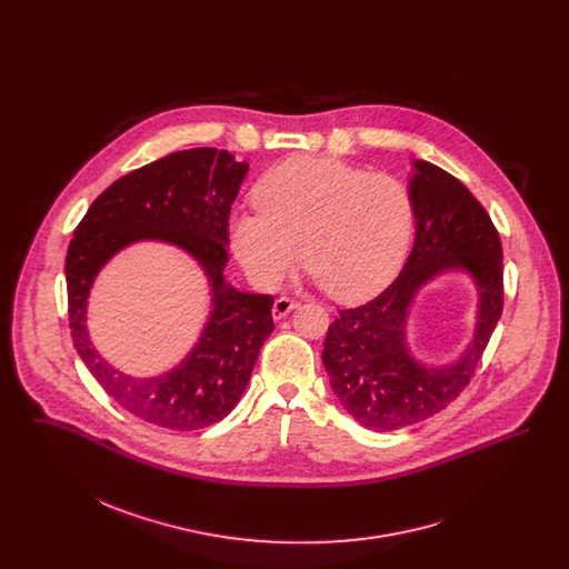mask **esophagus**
<instances>
[{"instance_id":"obj_1","label":"esophagus","mask_w":569,"mask_h":569,"mask_svg":"<svg viewBox=\"0 0 569 569\" xmlns=\"http://www.w3.org/2000/svg\"><path fill=\"white\" fill-rule=\"evenodd\" d=\"M295 307H298V302L295 298H277V300H274V305H272V318H274V320H281V318H283V316H288Z\"/></svg>"}]
</instances>
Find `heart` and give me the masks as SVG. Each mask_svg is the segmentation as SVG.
I'll list each match as a JSON object with an SVG mask.
<instances>
[{
    "instance_id": "obj_1",
    "label": "heart",
    "mask_w": 569,
    "mask_h": 569,
    "mask_svg": "<svg viewBox=\"0 0 569 569\" xmlns=\"http://www.w3.org/2000/svg\"><path fill=\"white\" fill-rule=\"evenodd\" d=\"M256 211L230 219L237 258L260 288L279 286L302 260L343 302L373 297L406 258L413 202L386 172L332 158H292L256 186Z\"/></svg>"
}]
</instances>
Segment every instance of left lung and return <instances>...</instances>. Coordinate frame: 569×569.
Here are the masks:
<instances>
[{"mask_svg": "<svg viewBox=\"0 0 569 569\" xmlns=\"http://www.w3.org/2000/svg\"><path fill=\"white\" fill-rule=\"evenodd\" d=\"M409 196L416 241L403 271L373 300L339 309L322 352L337 399L371 431H397L450 406L473 378L503 311V251L487 209L431 162H413ZM457 268L472 274L481 295L475 341L452 366H420L406 350L408 307L422 284Z\"/></svg>", "mask_w": 569, "mask_h": 569, "instance_id": "obj_1", "label": "left lung"}]
</instances>
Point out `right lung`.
<instances>
[{
    "label": "right lung",
    "mask_w": 569,
    "mask_h": 569,
    "mask_svg": "<svg viewBox=\"0 0 569 569\" xmlns=\"http://www.w3.org/2000/svg\"><path fill=\"white\" fill-rule=\"evenodd\" d=\"M247 168L226 149L170 153L114 181L74 230L66 256L74 348L110 399L144 422L172 431L219 422L239 403L274 328L271 295L239 292L223 277L230 209ZM136 240H163L188 250L206 269L214 295L201 341L179 368L160 379H130L110 368L90 346L83 325L94 274Z\"/></svg>",
    "instance_id": "add662e5"
}]
</instances>
